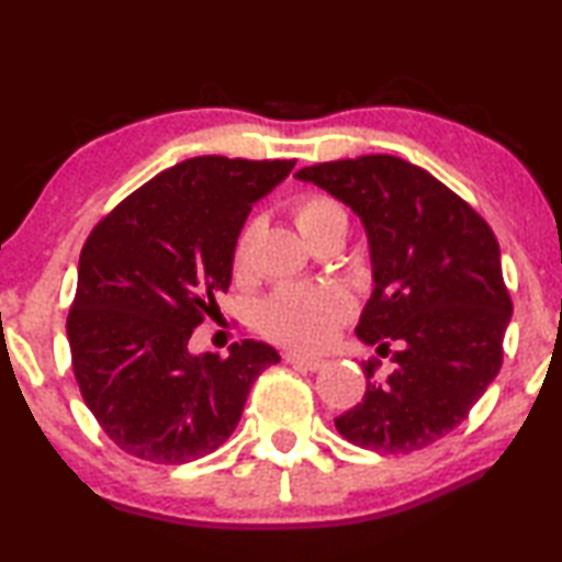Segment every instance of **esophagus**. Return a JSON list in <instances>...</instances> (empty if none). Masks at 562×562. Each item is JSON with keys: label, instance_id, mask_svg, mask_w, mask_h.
Instances as JSON below:
<instances>
[{"label": "esophagus", "instance_id": "obj_1", "mask_svg": "<svg viewBox=\"0 0 562 562\" xmlns=\"http://www.w3.org/2000/svg\"><path fill=\"white\" fill-rule=\"evenodd\" d=\"M284 361L292 363V367H300V369H307V371H318V369L326 367V361H323V359L300 357V353H284Z\"/></svg>", "mask_w": 562, "mask_h": 562}]
</instances>
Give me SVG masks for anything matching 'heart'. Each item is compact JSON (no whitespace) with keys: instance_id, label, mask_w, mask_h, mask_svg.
I'll return each instance as SVG.
<instances>
[{"instance_id":"b5f03b06","label":"heart","mask_w":562,"mask_h":562,"mask_svg":"<svg viewBox=\"0 0 562 562\" xmlns=\"http://www.w3.org/2000/svg\"><path fill=\"white\" fill-rule=\"evenodd\" d=\"M295 224L307 234L330 218H346L341 205L323 195H305L295 203ZM249 265V232L241 234L236 247V267ZM349 315V300L326 288H282L262 305V330L272 341L292 349H321L334 338L338 323Z\"/></svg>"}]
</instances>
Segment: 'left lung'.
I'll use <instances>...</instances> for the list:
<instances>
[{
	"label": "left lung",
	"instance_id": "left-lung-1",
	"mask_svg": "<svg viewBox=\"0 0 562 562\" xmlns=\"http://www.w3.org/2000/svg\"><path fill=\"white\" fill-rule=\"evenodd\" d=\"M357 213L369 241L371 297L357 336L394 371L374 382L336 430L376 453H413L448 436L502 367L512 300L496 236L428 170L394 155L311 165L295 172Z\"/></svg>",
	"mask_w": 562,
	"mask_h": 562
}]
</instances>
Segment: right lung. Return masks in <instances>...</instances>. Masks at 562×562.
I'll return each mask as SVG.
<instances>
[{
	"mask_svg": "<svg viewBox=\"0 0 562 562\" xmlns=\"http://www.w3.org/2000/svg\"><path fill=\"white\" fill-rule=\"evenodd\" d=\"M295 160L191 157L137 188L93 228L68 313L74 374L86 407L130 456L188 463L239 423L255 379L280 361L270 344L188 349L232 282L251 205Z\"/></svg>",
	"mask_w": 562,
	"mask_h": 562,
	"instance_id": "obj_1",
	"label": "right lung"
}]
</instances>
